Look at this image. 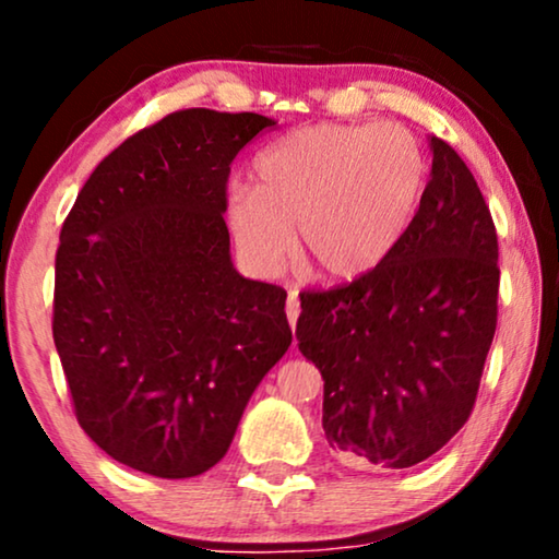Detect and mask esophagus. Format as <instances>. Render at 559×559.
<instances>
[{"instance_id": "esophagus-1", "label": "esophagus", "mask_w": 559, "mask_h": 559, "mask_svg": "<svg viewBox=\"0 0 559 559\" xmlns=\"http://www.w3.org/2000/svg\"><path fill=\"white\" fill-rule=\"evenodd\" d=\"M285 312H287V320L289 325H297V318H300V297H297V289H289L287 295V305H285Z\"/></svg>"}]
</instances>
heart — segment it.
Instances as JSON below:
<instances>
[{
    "instance_id": "b5f03b06",
    "label": "heart",
    "mask_w": 559,
    "mask_h": 559,
    "mask_svg": "<svg viewBox=\"0 0 559 559\" xmlns=\"http://www.w3.org/2000/svg\"><path fill=\"white\" fill-rule=\"evenodd\" d=\"M427 170L423 144L400 124H310L259 152L254 188L228 198V224L257 270H277L295 226L312 274L358 280L407 236Z\"/></svg>"
}]
</instances>
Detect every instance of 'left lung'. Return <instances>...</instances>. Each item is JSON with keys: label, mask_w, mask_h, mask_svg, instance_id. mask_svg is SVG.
<instances>
[{"label": "left lung", "mask_w": 559, "mask_h": 559, "mask_svg": "<svg viewBox=\"0 0 559 559\" xmlns=\"http://www.w3.org/2000/svg\"><path fill=\"white\" fill-rule=\"evenodd\" d=\"M432 178L384 264L300 293L297 341L323 373V430L361 468H409L468 423L499 316V239L461 155Z\"/></svg>", "instance_id": "8db88e82"}]
</instances>
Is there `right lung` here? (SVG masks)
<instances>
[{"label":"right lung","instance_id":"add662e5","mask_svg":"<svg viewBox=\"0 0 559 559\" xmlns=\"http://www.w3.org/2000/svg\"><path fill=\"white\" fill-rule=\"evenodd\" d=\"M272 124L167 114L96 165L60 228L52 341L73 415L129 468H213L293 343L287 293L234 270L224 221L231 163Z\"/></svg>","mask_w":559,"mask_h":559}]
</instances>
